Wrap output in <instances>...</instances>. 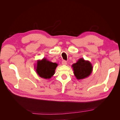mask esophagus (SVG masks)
Segmentation results:
<instances>
[{
	"instance_id": "esophagus-1",
	"label": "esophagus",
	"mask_w": 120,
	"mask_h": 120,
	"mask_svg": "<svg viewBox=\"0 0 120 120\" xmlns=\"http://www.w3.org/2000/svg\"><path fill=\"white\" fill-rule=\"evenodd\" d=\"M67 64V61H66V60H63L62 61V64H63V65H66Z\"/></svg>"
}]
</instances>
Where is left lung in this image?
Segmentation results:
<instances>
[{
  "label": "left lung",
  "mask_w": 120,
  "mask_h": 120,
  "mask_svg": "<svg viewBox=\"0 0 120 120\" xmlns=\"http://www.w3.org/2000/svg\"><path fill=\"white\" fill-rule=\"evenodd\" d=\"M74 74L78 79H82L88 78L91 74L93 67L89 60H86L83 58L79 59L77 62L71 66Z\"/></svg>",
  "instance_id": "8db88e82"
}]
</instances>
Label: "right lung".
<instances>
[{
  "mask_svg": "<svg viewBox=\"0 0 120 120\" xmlns=\"http://www.w3.org/2000/svg\"><path fill=\"white\" fill-rule=\"evenodd\" d=\"M57 65L56 63H52L46 58H43L41 60L37 61L34 68L37 74L40 77L45 79H49L55 74Z\"/></svg>",
  "mask_w": 120,
  "mask_h": 120,
  "instance_id": "obj_1",
  "label": "right lung"
}]
</instances>
